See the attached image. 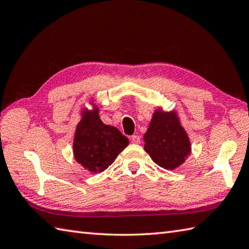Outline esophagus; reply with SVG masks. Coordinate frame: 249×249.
Listing matches in <instances>:
<instances>
[{
    "mask_svg": "<svg viewBox=\"0 0 249 249\" xmlns=\"http://www.w3.org/2000/svg\"><path fill=\"white\" fill-rule=\"evenodd\" d=\"M130 140H131V142L135 143V144H138V143H140V142H141V139H140L139 136H137V135H135V136H131Z\"/></svg>",
    "mask_w": 249,
    "mask_h": 249,
    "instance_id": "34e87169",
    "label": "esophagus"
}]
</instances>
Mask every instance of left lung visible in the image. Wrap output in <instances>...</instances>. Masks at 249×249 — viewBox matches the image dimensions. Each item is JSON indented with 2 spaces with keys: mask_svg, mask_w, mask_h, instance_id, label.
Masks as SVG:
<instances>
[{
  "mask_svg": "<svg viewBox=\"0 0 249 249\" xmlns=\"http://www.w3.org/2000/svg\"><path fill=\"white\" fill-rule=\"evenodd\" d=\"M143 140L145 152L155 164L165 169L179 167L191 154L189 136L175 110L155 109Z\"/></svg>",
  "mask_w": 249,
  "mask_h": 249,
  "instance_id": "left-lung-1",
  "label": "left lung"
}]
</instances>
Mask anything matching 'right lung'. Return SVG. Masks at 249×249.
<instances>
[{
	"mask_svg": "<svg viewBox=\"0 0 249 249\" xmlns=\"http://www.w3.org/2000/svg\"><path fill=\"white\" fill-rule=\"evenodd\" d=\"M90 105L92 109L81 112L73 138V155L86 170L96 174L108 168L129 141L114 126L104 124L94 100Z\"/></svg>",
	"mask_w": 249,
	"mask_h": 249,
	"instance_id": "obj_1",
	"label": "right lung"
}]
</instances>
